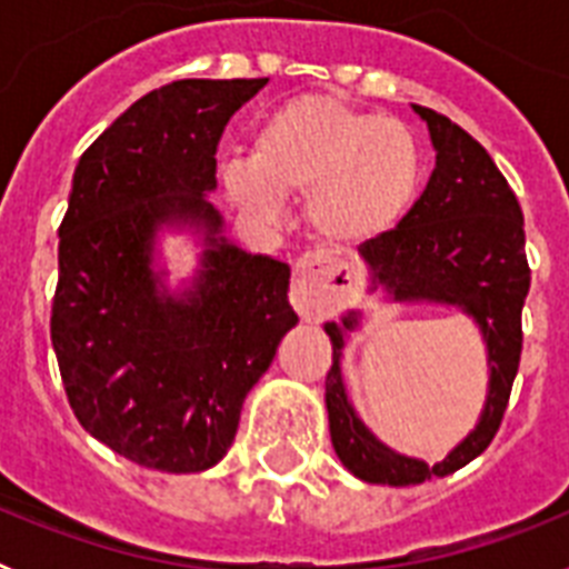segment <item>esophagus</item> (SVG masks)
<instances>
[{
    "label": "esophagus",
    "mask_w": 569,
    "mask_h": 569,
    "mask_svg": "<svg viewBox=\"0 0 569 569\" xmlns=\"http://www.w3.org/2000/svg\"><path fill=\"white\" fill-rule=\"evenodd\" d=\"M293 273V301L305 319H319L339 308L350 284V273L325 253L299 256Z\"/></svg>",
    "instance_id": "esophagus-1"
}]
</instances>
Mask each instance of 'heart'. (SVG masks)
<instances>
[{
  "instance_id": "1",
  "label": "heart",
  "mask_w": 569,
  "mask_h": 569,
  "mask_svg": "<svg viewBox=\"0 0 569 569\" xmlns=\"http://www.w3.org/2000/svg\"><path fill=\"white\" fill-rule=\"evenodd\" d=\"M224 190L256 219L279 199H308L325 239L359 244L393 230L421 184V148L399 119L336 93H305L264 116L250 164H228Z\"/></svg>"
}]
</instances>
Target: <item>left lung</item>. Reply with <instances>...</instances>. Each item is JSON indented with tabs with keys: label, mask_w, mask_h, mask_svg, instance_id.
Here are the masks:
<instances>
[{
	"label": "left lung",
	"mask_w": 569,
	"mask_h": 569,
	"mask_svg": "<svg viewBox=\"0 0 569 569\" xmlns=\"http://www.w3.org/2000/svg\"><path fill=\"white\" fill-rule=\"evenodd\" d=\"M430 128L436 168L419 202L393 230L359 244L361 259L373 270V284H385L399 301H441L470 313L485 333L490 361V390L479 427L439 465L393 453L381 445L347 401L341 381L345 330L359 316L347 313L341 325H325L333 341V367L325 379L330 439L347 470L370 485L407 487L433 476H450L490 447L505 419L512 381L521 361V308L530 290L525 253V216L519 199L485 148L447 116L413 104Z\"/></svg>",
	"instance_id": "1"
}]
</instances>
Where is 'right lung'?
Here are the masks:
<instances>
[{
  "label": "right lung",
  "instance_id": "obj_1",
  "mask_svg": "<svg viewBox=\"0 0 569 569\" xmlns=\"http://www.w3.org/2000/svg\"><path fill=\"white\" fill-rule=\"evenodd\" d=\"M268 79H179L130 104L82 153L59 224L50 341L70 410L150 470L199 472L228 453L244 396L299 316L290 268L250 256L208 202L224 124ZM199 223L194 290L164 297L154 230Z\"/></svg>",
  "mask_w": 569,
  "mask_h": 569
}]
</instances>
